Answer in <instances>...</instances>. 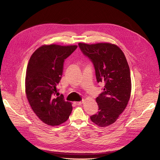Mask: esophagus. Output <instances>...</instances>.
Masks as SVG:
<instances>
[{
	"label": "esophagus",
	"mask_w": 160,
	"mask_h": 160,
	"mask_svg": "<svg viewBox=\"0 0 160 160\" xmlns=\"http://www.w3.org/2000/svg\"><path fill=\"white\" fill-rule=\"evenodd\" d=\"M83 103V101H80V102H77L75 104H76V105H77V106H80V105H82Z\"/></svg>",
	"instance_id": "esophagus-1"
}]
</instances>
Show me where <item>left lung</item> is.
Returning a JSON list of instances; mask_svg holds the SVG:
<instances>
[{"label":"left lung","mask_w":160,"mask_h":160,"mask_svg":"<svg viewBox=\"0 0 160 160\" xmlns=\"http://www.w3.org/2000/svg\"><path fill=\"white\" fill-rule=\"evenodd\" d=\"M78 45L93 63L98 83L105 84L103 93L96 98L98 113L90 119L98 127H108L119 118L130 98L132 82L127 58L118 46L110 43Z\"/></svg>","instance_id":"left-lung-1"}]
</instances>
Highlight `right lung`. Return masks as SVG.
Listing matches in <instances>:
<instances>
[{
    "instance_id": "add662e5",
    "label": "right lung",
    "mask_w": 160,
    "mask_h": 160,
    "mask_svg": "<svg viewBox=\"0 0 160 160\" xmlns=\"http://www.w3.org/2000/svg\"><path fill=\"white\" fill-rule=\"evenodd\" d=\"M77 48V45H43L35 50L29 60L25 93L33 112L48 125L62 124L72 112L71 102L65 101L62 95L54 96L62 78L65 59Z\"/></svg>"
}]
</instances>
